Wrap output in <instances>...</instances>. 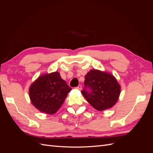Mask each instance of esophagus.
<instances>
[{"mask_svg": "<svg viewBox=\"0 0 153 153\" xmlns=\"http://www.w3.org/2000/svg\"><path fill=\"white\" fill-rule=\"evenodd\" d=\"M76 88L77 89H78V90H81L82 89V86L80 85H79L78 87H76Z\"/></svg>", "mask_w": 153, "mask_h": 153, "instance_id": "1", "label": "esophagus"}]
</instances>
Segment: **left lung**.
<instances>
[{
    "label": "left lung",
    "mask_w": 153,
    "mask_h": 153,
    "mask_svg": "<svg viewBox=\"0 0 153 153\" xmlns=\"http://www.w3.org/2000/svg\"><path fill=\"white\" fill-rule=\"evenodd\" d=\"M84 85L82 94L99 111L112 107L121 92V86L112 75L97 69H91L87 73Z\"/></svg>",
    "instance_id": "left-lung-1"
}]
</instances>
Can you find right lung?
Returning <instances> with one entry per match:
<instances>
[{
  "mask_svg": "<svg viewBox=\"0 0 153 153\" xmlns=\"http://www.w3.org/2000/svg\"><path fill=\"white\" fill-rule=\"evenodd\" d=\"M71 90L56 71L40 76L30 86L29 92L32 105L40 112L51 115L57 112Z\"/></svg>",
  "mask_w": 153,
  "mask_h": 153,
  "instance_id": "add662e5",
  "label": "right lung"
}]
</instances>
